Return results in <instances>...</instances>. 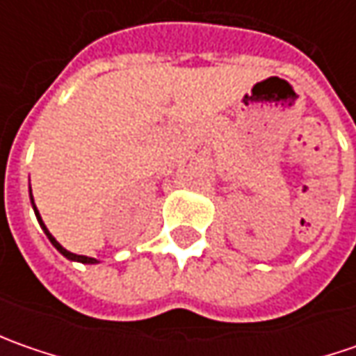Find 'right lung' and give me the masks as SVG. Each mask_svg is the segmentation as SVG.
I'll list each match as a JSON object with an SVG mask.
<instances>
[{"instance_id": "right-lung-1", "label": "right lung", "mask_w": 356, "mask_h": 356, "mask_svg": "<svg viewBox=\"0 0 356 356\" xmlns=\"http://www.w3.org/2000/svg\"><path fill=\"white\" fill-rule=\"evenodd\" d=\"M31 202H33V196H31ZM33 210H35V216H37V220H39V224H41V227L45 229V234H47L49 241H51V243H53V245H55V248H57V250H59V252H61L63 255L67 257V259H73V261H81V264H97V259H95V257H87V255H76V253L67 252V250L63 248L61 243H59L57 239H55L53 236H51V234H49V229L45 227V224H43V220H41V216H39V212H37L35 204H33Z\"/></svg>"}]
</instances>
